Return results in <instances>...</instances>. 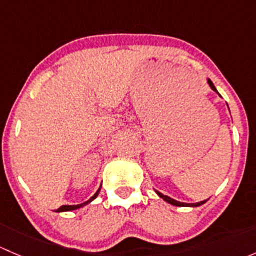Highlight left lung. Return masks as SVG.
<instances>
[{
    "label": "left lung",
    "instance_id": "obj_1",
    "mask_svg": "<svg viewBox=\"0 0 256 256\" xmlns=\"http://www.w3.org/2000/svg\"><path fill=\"white\" fill-rule=\"evenodd\" d=\"M207 82H208L209 86L212 88V90H214V92H216V94H218L219 96H220V94H219V92H216V86H214V84H213V82H212V80H210V79H208ZM154 192H156L157 194H158L160 197L162 198V200H166L167 203H170V204H172V206H177V207H200V206L204 204V203L207 202V200H202V202H198V203H183V202H178V200H172L171 197H168V196L162 194L161 192H158V190H154Z\"/></svg>",
    "mask_w": 256,
    "mask_h": 256
}]
</instances>
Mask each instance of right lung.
<instances>
[{
    "instance_id": "right-lung-1",
    "label": "right lung",
    "mask_w": 256,
    "mask_h": 256,
    "mask_svg": "<svg viewBox=\"0 0 256 256\" xmlns=\"http://www.w3.org/2000/svg\"><path fill=\"white\" fill-rule=\"evenodd\" d=\"M100 188H102V187H100ZM100 188H99V190H96V193H95V194L92 196V197L90 198L89 200H86V202L82 203V204H76V206H62V207H59L58 209H56V212H69V210H76V209H79V208L84 207V206H86L88 203H90V202H92V200H94L95 198L98 197V194H99V192H100Z\"/></svg>"
}]
</instances>
